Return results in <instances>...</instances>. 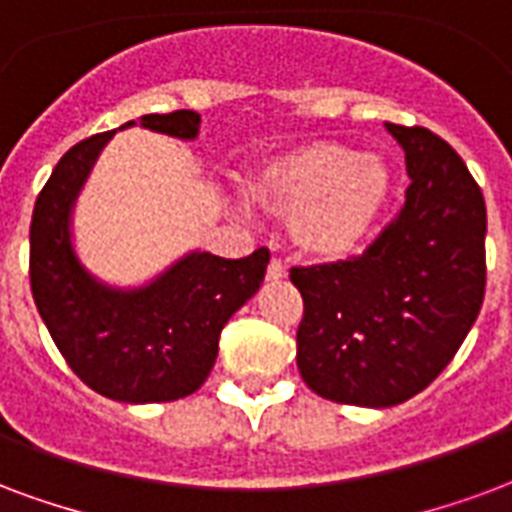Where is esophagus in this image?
Instances as JSON below:
<instances>
[{"label":"esophagus","mask_w":512,"mask_h":512,"mask_svg":"<svg viewBox=\"0 0 512 512\" xmlns=\"http://www.w3.org/2000/svg\"><path fill=\"white\" fill-rule=\"evenodd\" d=\"M266 276L268 279H285L287 276V268H285V263H282V260H271V263H268V271H266Z\"/></svg>","instance_id":"esophagus-1"}]
</instances>
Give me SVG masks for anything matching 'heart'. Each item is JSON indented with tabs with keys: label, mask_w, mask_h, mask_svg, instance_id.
I'll list each match as a JSON object with an SVG mask.
<instances>
[{
	"label": "heart",
	"mask_w": 512,
	"mask_h": 512,
	"mask_svg": "<svg viewBox=\"0 0 512 512\" xmlns=\"http://www.w3.org/2000/svg\"><path fill=\"white\" fill-rule=\"evenodd\" d=\"M391 189L388 162L336 140L285 151L252 179L257 203L290 219L295 244L323 260H342L366 246L388 208Z\"/></svg>",
	"instance_id": "b5f03b06"
}]
</instances>
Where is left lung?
<instances>
[{"label":"left lung","instance_id":"obj_1","mask_svg":"<svg viewBox=\"0 0 512 512\" xmlns=\"http://www.w3.org/2000/svg\"><path fill=\"white\" fill-rule=\"evenodd\" d=\"M407 160L404 206L363 255L290 268L301 290L298 372L317 396L393 407L429 388L478 320L486 200L464 160L426 127L385 124Z\"/></svg>","mask_w":512,"mask_h":512}]
</instances>
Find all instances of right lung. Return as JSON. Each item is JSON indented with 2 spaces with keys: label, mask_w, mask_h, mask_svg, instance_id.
Listing matches in <instances>:
<instances>
[{
  "label": "right lung",
  "mask_w": 512,
  "mask_h": 512,
  "mask_svg": "<svg viewBox=\"0 0 512 512\" xmlns=\"http://www.w3.org/2000/svg\"><path fill=\"white\" fill-rule=\"evenodd\" d=\"M127 121L124 127H132ZM140 124L195 138V111L149 113ZM113 132L75 143L37 195L29 227V282L64 361L92 391L127 404L195 393L217 361L225 323L263 285L266 246L227 260L192 252L140 290H111L83 271L70 244V208Z\"/></svg>",
  "instance_id": "1"
}]
</instances>
